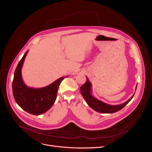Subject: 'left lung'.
I'll return each mask as SVG.
<instances>
[{
    "label": "left lung",
    "instance_id": "obj_1",
    "mask_svg": "<svg viewBox=\"0 0 152 152\" xmlns=\"http://www.w3.org/2000/svg\"><path fill=\"white\" fill-rule=\"evenodd\" d=\"M137 87V85L136 86V89ZM91 88L92 85L88 79L87 77H86V82L83 85H82L80 88V93L85 100L86 103L88 104L91 108L98 113L104 114H111L120 111L132 100L135 94L134 93V95L127 101L122 104L117 105H111L96 99L94 96H93Z\"/></svg>",
    "mask_w": 152,
    "mask_h": 152
}]
</instances>
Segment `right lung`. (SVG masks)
I'll return each instance as SVG.
<instances>
[{
    "label": "right lung",
    "mask_w": 152,
    "mask_h": 152,
    "mask_svg": "<svg viewBox=\"0 0 152 152\" xmlns=\"http://www.w3.org/2000/svg\"><path fill=\"white\" fill-rule=\"evenodd\" d=\"M28 50L19 61L15 69L12 82V93L18 105L27 113L38 115L48 111L54 104L59 85L67 77H61L51 84L39 88H31L23 82L21 69Z\"/></svg>",
    "instance_id": "add662e5"
}]
</instances>
